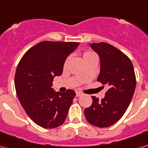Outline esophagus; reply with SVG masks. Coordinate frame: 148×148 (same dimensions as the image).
<instances>
[{"label": "esophagus", "instance_id": "34e87169", "mask_svg": "<svg viewBox=\"0 0 148 148\" xmlns=\"http://www.w3.org/2000/svg\"><path fill=\"white\" fill-rule=\"evenodd\" d=\"M82 95H83V94H82V92H76V96H77V97L82 96Z\"/></svg>", "mask_w": 148, "mask_h": 148}]
</instances>
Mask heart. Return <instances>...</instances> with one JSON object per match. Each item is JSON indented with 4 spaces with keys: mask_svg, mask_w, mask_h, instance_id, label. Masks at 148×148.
Instances as JSON below:
<instances>
[{
    "mask_svg": "<svg viewBox=\"0 0 148 148\" xmlns=\"http://www.w3.org/2000/svg\"><path fill=\"white\" fill-rule=\"evenodd\" d=\"M97 55L95 53H93V52L92 51H86V52H84V55H83V56H84V60H88L89 59V58H92V57H93V56H96ZM69 59H70V57H67L66 60H65V61H64V66H66V64H67V63H68V61H69Z\"/></svg>",
    "mask_w": 148,
    "mask_h": 148,
    "instance_id": "obj_1",
    "label": "heart"
}]
</instances>
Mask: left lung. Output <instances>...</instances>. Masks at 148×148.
Listing matches in <instances>:
<instances>
[{"label": "left lung", "mask_w": 148, "mask_h": 148, "mask_svg": "<svg viewBox=\"0 0 148 148\" xmlns=\"http://www.w3.org/2000/svg\"><path fill=\"white\" fill-rule=\"evenodd\" d=\"M99 54L101 71L97 81L109 89L101 101L92 96V104L84 109L87 121L97 127H109L127 111L136 88L134 66L128 56L106 42L91 43ZM104 87V86H103Z\"/></svg>", "instance_id": "1"}]
</instances>
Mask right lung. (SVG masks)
I'll list each match as a JSON object with an SVG mask.
<instances>
[{
  "label": "right lung",
  "instance_id": "right-lung-1",
  "mask_svg": "<svg viewBox=\"0 0 148 148\" xmlns=\"http://www.w3.org/2000/svg\"><path fill=\"white\" fill-rule=\"evenodd\" d=\"M78 42L43 41L21 57L14 75L20 103L32 121L45 129H53L65 122L75 92H55L52 82L63 73L66 57Z\"/></svg>",
  "mask_w": 148,
  "mask_h": 148
}]
</instances>
